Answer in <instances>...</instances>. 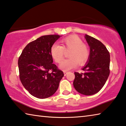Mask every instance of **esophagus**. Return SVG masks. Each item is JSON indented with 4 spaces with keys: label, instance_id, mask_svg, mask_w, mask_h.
<instances>
[{
    "label": "esophagus",
    "instance_id": "34e87169",
    "mask_svg": "<svg viewBox=\"0 0 126 126\" xmlns=\"http://www.w3.org/2000/svg\"><path fill=\"white\" fill-rule=\"evenodd\" d=\"M68 72H66V71H64V76H65L67 74H68Z\"/></svg>",
    "mask_w": 126,
    "mask_h": 126
}]
</instances>
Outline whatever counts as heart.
<instances>
[{
  "instance_id": "obj_1",
  "label": "heart",
  "mask_w": 126,
  "mask_h": 126,
  "mask_svg": "<svg viewBox=\"0 0 126 126\" xmlns=\"http://www.w3.org/2000/svg\"><path fill=\"white\" fill-rule=\"evenodd\" d=\"M61 45L54 43L51 46L50 53L55 62L60 63L63 59L65 52L69 51L68 59H65L60 65V68L67 71L86 63L90 55L88 46L83 43L82 40L77 35H71L61 40Z\"/></svg>"
}]
</instances>
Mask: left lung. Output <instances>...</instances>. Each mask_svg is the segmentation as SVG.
Instances as JSON below:
<instances>
[{
    "mask_svg": "<svg viewBox=\"0 0 126 126\" xmlns=\"http://www.w3.org/2000/svg\"><path fill=\"white\" fill-rule=\"evenodd\" d=\"M90 47L87 64L82 68L84 73L74 72L73 86L79 93L93 95L101 90L110 75V54L105 46L95 38L86 35Z\"/></svg>",
    "mask_w": 126,
    "mask_h": 126,
    "instance_id": "obj_1",
    "label": "left lung"
}]
</instances>
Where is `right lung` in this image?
I'll list each match as a JSON object with an SVG mask.
<instances>
[{"label":"right lung","mask_w":126,"mask_h":126,"mask_svg":"<svg viewBox=\"0 0 126 126\" xmlns=\"http://www.w3.org/2000/svg\"><path fill=\"white\" fill-rule=\"evenodd\" d=\"M59 35L42 36L30 42L18 59L19 78L23 86L33 96L43 99L54 94L64 76L53 63L50 47Z\"/></svg>","instance_id":"add662e5"}]
</instances>
